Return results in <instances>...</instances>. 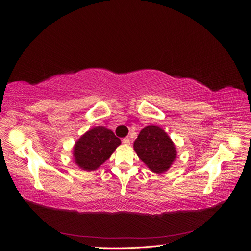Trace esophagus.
<instances>
[{"mask_svg": "<svg viewBox=\"0 0 251 251\" xmlns=\"http://www.w3.org/2000/svg\"><path fill=\"white\" fill-rule=\"evenodd\" d=\"M123 143L126 144V146H128V144L131 143V140H130V138H128V137H126V138L123 139Z\"/></svg>", "mask_w": 251, "mask_h": 251, "instance_id": "1", "label": "esophagus"}]
</instances>
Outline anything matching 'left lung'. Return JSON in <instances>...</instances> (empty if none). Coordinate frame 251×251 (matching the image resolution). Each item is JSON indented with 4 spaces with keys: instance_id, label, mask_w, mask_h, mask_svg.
<instances>
[{
    "instance_id": "left-lung-1",
    "label": "left lung",
    "mask_w": 251,
    "mask_h": 251,
    "mask_svg": "<svg viewBox=\"0 0 251 251\" xmlns=\"http://www.w3.org/2000/svg\"><path fill=\"white\" fill-rule=\"evenodd\" d=\"M134 150L151 171L161 174L168 171L176 158V148L162 128L149 126L139 133Z\"/></svg>"
}]
</instances>
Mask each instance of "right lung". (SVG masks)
Returning <instances> with one entry per match:
<instances>
[{
    "label": "right lung",
    "instance_id": "obj_1",
    "mask_svg": "<svg viewBox=\"0 0 251 251\" xmlns=\"http://www.w3.org/2000/svg\"><path fill=\"white\" fill-rule=\"evenodd\" d=\"M120 143V139L111 130L103 126L94 127L75 143V162L82 170L94 171L108 160Z\"/></svg>",
    "mask_w": 251,
    "mask_h": 251
}]
</instances>
